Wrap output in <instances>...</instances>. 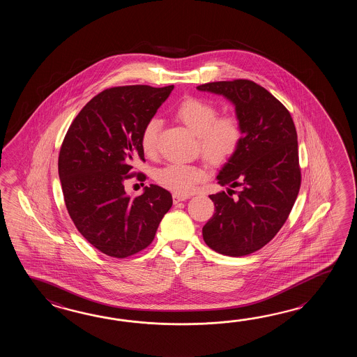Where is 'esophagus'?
I'll return each instance as SVG.
<instances>
[{"mask_svg": "<svg viewBox=\"0 0 357 357\" xmlns=\"http://www.w3.org/2000/svg\"><path fill=\"white\" fill-rule=\"evenodd\" d=\"M172 197H174V203H175V204L180 203V202H183V200H186V199H189L188 195H182V194H174Z\"/></svg>", "mask_w": 357, "mask_h": 357, "instance_id": "34e87169", "label": "esophagus"}]
</instances>
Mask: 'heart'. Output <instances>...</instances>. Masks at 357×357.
I'll list each match as a JSON object with an SVG mask.
<instances>
[{
    "mask_svg": "<svg viewBox=\"0 0 357 357\" xmlns=\"http://www.w3.org/2000/svg\"><path fill=\"white\" fill-rule=\"evenodd\" d=\"M176 116L197 135L199 151L213 166L225 165L234 157L243 140V126L234 114H218L217 106L199 97L182 100ZM160 121L152 119L145 123L140 134V145L148 157L157 152ZM205 178V171L194 165L172 163L160 168L155 180L165 189L176 194H189L195 185Z\"/></svg>",
    "mask_w": 357,
    "mask_h": 357,
    "instance_id": "b5f03b06",
    "label": "heart"
}]
</instances>
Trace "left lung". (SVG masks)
<instances>
[{
	"mask_svg": "<svg viewBox=\"0 0 357 357\" xmlns=\"http://www.w3.org/2000/svg\"><path fill=\"white\" fill-rule=\"evenodd\" d=\"M197 89L231 100L243 126L241 144L217 176L220 185L240 191L235 199L225 191L209 195L215 212L203 237L223 255H249L278 234L295 204L301 185L296 128L289 109L251 80L214 82Z\"/></svg>",
	"mask_w": 357,
	"mask_h": 357,
	"instance_id": "left-lung-1",
	"label": "left lung"
}]
</instances>
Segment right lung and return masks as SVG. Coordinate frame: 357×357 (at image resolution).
Segmentation results:
<instances>
[{"instance_id": "1", "label": "right lung", "mask_w": 357, "mask_h": 357, "mask_svg": "<svg viewBox=\"0 0 357 357\" xmlns=\"http://www.w3.org/2000/svg\"><path fill=\"white\" fill-rule=\"evenodd\" d=\"M172 89L126 85L100 91L76 116L61 145L59 176L70 218L108 257L144 250L172 206V195L158 185L145 186L137 197L126 195L123 185L134 176L132 160H144L142 130Z\"/></svg>"}]
</instances>
